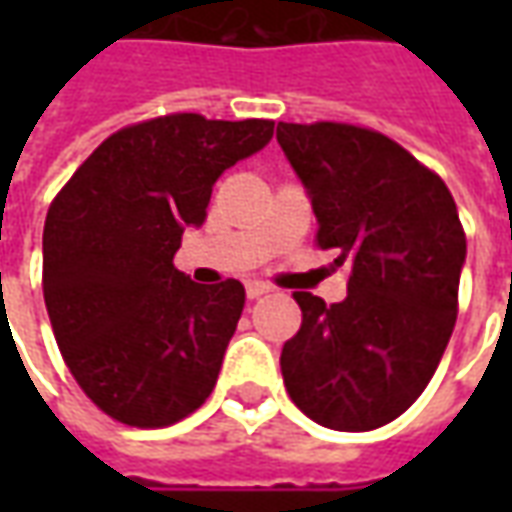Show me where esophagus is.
I'll return each mask as SVG.
<instances>
[{"label": "esophagus", "mask_w": 512, "mask_h": 512, "mask_svg": "<svg viewBox=\"0 0 512 512\" xmlns=\"http://www.w3.org/2000/svg\"><path fill=\"white\" fill-rule=\"evenodd\" d=\"M271 285L268 282H257V279H252V282H246V296L249 299H260V296H266V293H271Z\"/></svg>", "instance_id": "esophagus-1"}]
</instances>
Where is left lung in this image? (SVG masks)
<instances>
[{
  "instance_id": "1",
  "label": "left lung",
  "mask_w": 512,
  "mask_h": 512,
  "mask_svg": "<svg viewBox=\"0 0 512 512\" xmlns=\"http://www.w3.org/2000/svg\"><path fill=\"white\" fill-rule=\"evenodd\" d=\"M318 216L315 244L348 266V296L296 290L301 329L282 348L290 400L332 430L381 428L428 386L458 318L466 233L447 183L381 131L279 123Z\"/></svg>"
}]
</instances>
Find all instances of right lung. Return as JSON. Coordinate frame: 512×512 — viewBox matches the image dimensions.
Returning <instances> with one entry per match:
<instances>
[{"mask_svg": "<svg viewBox=\"0 0 512 512\" xmlns=\"http://www.w3.org/2000/svg\"><path fill=\"white\" fill-rule=\"evenodd\" d=\"M271 136L274 120H142L106 136L51 200L43 299L65 365L106 417L167 428L213 392L246 290L197 285L172 257L219 175Z\"/></svg>", "mask_w": 512, "mask_h": 512, "instance_id": "1", "label": "right lung"}]
</instances>
